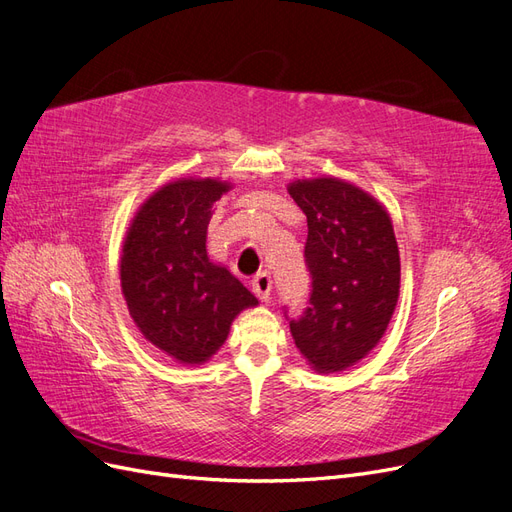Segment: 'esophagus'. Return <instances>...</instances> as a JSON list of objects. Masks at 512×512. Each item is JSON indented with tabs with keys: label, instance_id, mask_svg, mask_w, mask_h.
<instances>
[{
	"label": "esophagus",
	"instance_id": "1",
	"mask_svg": "<svg viewBox=\"0 0 512 512\" xmlns=\"http://www.w3.org/2000/svg\"><path fill=\"white\" fill-rule=\"evenodd\" d=\"M252 288H254L256 297H258L260 301H269V297H271V288H273L271 275H269L267 271L258 273V275L254 277V280H252Z\"/></svg>",
	"mask_w": 512,
	"mask_h": 512
}]
</instances>
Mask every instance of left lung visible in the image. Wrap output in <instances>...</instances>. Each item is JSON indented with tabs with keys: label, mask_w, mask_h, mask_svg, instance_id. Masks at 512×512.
<instances>
[{
	"label": "left lung",
	"mask_w": 512,
	"mask_h": 512,
	"mask_svg": "<svg viewBox=\"0 0 512 512\" xmlns=\"http://www.w3.org/2000/svg\"><path fill=\"white\" fill-rule=\"evenodd\" d=\"M307 215L312 292L290 320L294 344L320 374L344 371L374 350L399 299V247L389 213L356 185L299 179L288 185Z\"/></svg>",
	"instance_id": "left-lung-1"
}]
</instances>
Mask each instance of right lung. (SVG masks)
Listing matches in <instances>:
<instances>
[{"label": "right lung", "instance_id": "right-lung-1", "mask_svg": "<svg viewBox=\"0 0 512 512\" xmlns=\"http://www.w3.org/2000/svg\"><path fill=\"white\" fill-rule=\"evenodd\" d=\"M230 190L220 179H179L153 192L126 232L121 292L134 324L183 365L209 361L230 324L258 299L207 254L211 207Z\"/></svg>", "mask_w": 512, "mask_h": 512}]
</instances>
